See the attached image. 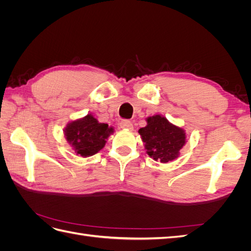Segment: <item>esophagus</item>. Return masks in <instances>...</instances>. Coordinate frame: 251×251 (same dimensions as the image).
<instances>
[{
	"label": "esophagus",
	"mask_w": 251,
	"mask_h": 251,
	"mask_svg": "<svg viewBox=\"0 0 251 251\" xmlns=\"http://www.w3.org/2000/svg\"><path fill=\"white\" fill-rule=\"evenodd\" d=\"M120 127L125 128V130H130L132 131L133 130V124L131 123L130 120H123L120 123Z\"/></svg>",
	"instance_id": "34e87169"
}]
</instances>
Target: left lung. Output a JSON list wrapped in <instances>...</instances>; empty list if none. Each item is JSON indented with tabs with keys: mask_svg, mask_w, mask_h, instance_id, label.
<instances>
[{
	"mask_svg": "<svg viewBox=\"0 0 251 251\" xmlns=\"http://www.w3.org/2000/svg\"><path fill=\"white\" fill-rule=\"evenodd\" d=\"M147 123V126L141 127L138 132L148 155L162 163L176 159L186 142L183 128L172 125L160 115L149 117Z\"/></svg>",
	"mask_w": 251,
	"mask_h": 251,
	"instance_id": "8db88e82",
	"label": "left lung"
}]
</instances>
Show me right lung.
Instances as JSON below:
<instances>
[{"instance_id":"obj_1","label":"right lung","mask_w":251,"mask_h":251,"mask_svg":"<svg viewBox=\"0 0 251 251\" xmlns=\"http://www.w3.org/2000/svg\"><path fill=\"white\" fill-rule=\"evenodd\" d=\"M113 128L107 124H100L96 118L88 114L81 119L68 124L65 136L68 143L82 157L93 156L105 144Z\"/></svg>"}]
</instances>
